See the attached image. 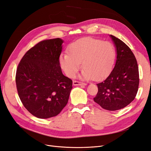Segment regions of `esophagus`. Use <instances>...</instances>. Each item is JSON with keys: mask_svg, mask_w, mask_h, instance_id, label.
Here are the masks:
<instances>
[{"mask_svg": "<svg viewBox=\"0 0 151 151\" xmlns=\"http://www.w3.org/2000/svg\"><path fill=\"white\" fill-rule=\"evenodd\" d=\"M73 85L74 86H86V84L84 83H82V82L74 81H73Z\"/></svg>", "mask_w": 151, "mask_h": 151, "instance_id": "34e87169", "label": "esophagus"}]
</instances>
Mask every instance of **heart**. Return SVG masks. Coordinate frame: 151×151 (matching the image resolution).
<instances>
[{
  "mask_svg": "<svg viewBox=\"0 0 151 151\" xmlns=\"http://www.w3.org/2000/svg\"><path fill=\"white\" fill-rule=\"evenodd\" d=\"M115 57V49L111 43L86 37L70 44L68 54L63 53L60 56V63L68 77L76 75L82 62L83 78L99 80L110 72Z\"/></svg>",
  "mask_w": 151,
  "mask_h": 151,
  "instance_id": "1",
  "label": "heart"
}]
</instances>
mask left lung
<instances>
[{"instance_id":"left-lung-1","label":"left lung","mask_w":151,"mask_h":151,"mask_svg":"<svg viewBox=\"0 0 151 151\" xmlns=\"http://www.w3.org/2000/svg\"><path fill=\"white\" fill-rule=\"evenodd\" d=\"M116 48L115 67L101 83L94 101L103 108L116 111L129 104L135 99L139 84L137 62L130 48L120 39L110 35Z\"/></svg>"}]
</instances>
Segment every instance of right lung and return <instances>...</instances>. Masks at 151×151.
Here are the masks:
<instances>
[{
  "instance_id": "right-lung-1",
  "label": "right lung",
  "mask_w": 151,
  "mask_h": 151,
  "mask_svg": "<svg viewBox=\"0 0 151 151\" xmlns=\"http://www.w3.org/2000/svg\"><path fill=\"white\" fill-rule=\"evenodd\" d=\"M63 41L43 40L30 48L18 64L16 83L24 106L39 118L57 116L67 103L72 81L60 65Z\"/></svg>"
}]
</instances>
